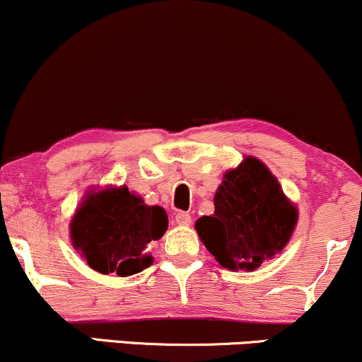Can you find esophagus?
<instances>
[{
  "instance_id": "obj_1",
  "label": "esophagus",
  "mask_w": 362,
  "mask_h": 362,
  "mask_svg": "<svg viewBox=\"0 0 362 362\" xmlns=\"http://www.w3.org/2000/svg\"><path fill=\"white\" fill-rule=\"evenodd\" d=\"M175 221L178 224H190V221H192V218H190L189 213H185V211H178V213L175 214Z\"/></svg>"
}]
</instances>
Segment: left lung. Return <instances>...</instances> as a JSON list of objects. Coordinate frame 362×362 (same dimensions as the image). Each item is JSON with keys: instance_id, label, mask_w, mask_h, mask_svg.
Listing matches in <instances>:
<instances>
[{"instance_id": "left-lung-1", "label": "left lung", "mask_w": 362, "mask_h": 362, "mask_svg": "<svg viewBox=\"0 0 362 362\" xmlns=\"http://www.w3.org/2000/svg\"><path fill=\"white\" fill-rule=\"evenodd\" d=\"M214 214L202 216L195 230L202 243L230 271H253L289 242L298 211L277 178L248 156L224 175L214 195Z\"/></svg>"}]
</instances>
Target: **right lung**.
<instances>
[{"label":"right lung","mask_w":362,"mask_h":362,"mask_svg":"<svg viewBox=\"0 0 362 362\" xmlns=\"http://www.w3.org/2000/svg\"><path fill=\"white\" fill-rule=\"evenodd\" d=\"M167 226L160 206H146L127 187L105 189L90 194L74 214L71 242L91 269L126 277L151 264L144 248L161 238Z\"/></svg>","instance_id":"add662e5"}]
</instances>
